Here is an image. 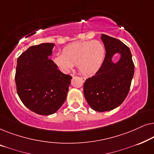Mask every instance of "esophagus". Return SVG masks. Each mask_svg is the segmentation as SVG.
<instances>
[{"instance_id": "34e87169", "label": "esophagus", "mask_w": 154, "mask_h": 154, "mask_svg": "<svg viewBox=\"0 0 154 154\" xmlns=\"http://www.w3.org/2000/svg\"><path fill=\"white\" fill-rule=\"evenodd\" d=\"M73 75H74L71 74V76H73ZM81 79H82V81H85V77H81Z\"/></svg>"}]
</instances>
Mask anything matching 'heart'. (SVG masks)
I'll list each match as a JSON object with an SVG mask.
<instances>
[{"label": "heart", "mask_w": 154, "mask_h": 154, "mask_svg": "<svg viewBox=\"0 0 154 154\" xmlns=\"http://www.w3.org/2000/svg\"><path fill=\"white\" fill-rule=\"evenodd\" d=\"M105 48L99 41H78L63 49L62 54L54 57V62L64 72H68L77 64L83 74L95 73L104 62Z\"/></svg>", "instance_id": "heart-1"}]
</instances>
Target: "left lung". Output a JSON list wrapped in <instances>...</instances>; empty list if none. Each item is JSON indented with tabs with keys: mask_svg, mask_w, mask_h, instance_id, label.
Listing matches in <instances>:
<instances>
[{
	"mask_svg": "<svg viewBox=\"0 0 154 154\" xmlns=\"http://www.w3.org/2000/svg\"><path fill=\"white\" fill-rule=\"evenodd\" d=\"M106 54L100 69L83 85L84 96L96 111H111L120 106L129 92L134 75V65L129 48L115 38L102 34ZM121 54L116 63L112 61L115 54Z\"/></svg>",
	"mask_w": 154,
	"mask_h": 154,
	"instance_id": "1",
	"label": "left lung"
}]
</instances>
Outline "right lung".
<instances>
[{
  "label": "right lung",
  "instance_id": "right-lung-1",
  "mask_svg": "<svg viewBox=\"0 0 154 154\" xmlns=\"http://www.w3.org/2000/svg\"><path fill=\"white\" fill-rule=\"evenodd\" d=\"M54 46H31L17 59L14 79L18 96L27 108L40 115L52 114L62 106L72 79L50 59Z\"/></svg>",
  "mask_w": 154,
  "mask_h": 154
}]
</instances>
